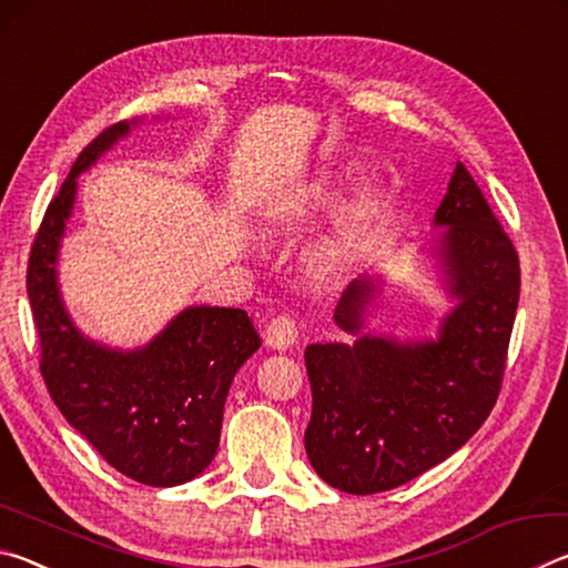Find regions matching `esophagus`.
I'll return each instance as SVG.
<instances>
[{
  "label": "esophagus",
  "instance_id": "obj_1",
  "mask_svg": "<svg viewBox=\"0 0 568 568\" xmlns=\"http://www.w3.org/2000/svg\"><path fill=\"white\" fill-rule=\"evenodd\" d=\"M297 338V323L293 315H275V318L265 325V343L271 345V348L277 351H285L291 348Z\"/></svg>",
  "mask_w": 568,
  "mask_h": 568
}]
</instances>
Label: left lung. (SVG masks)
Listing matches in <instances>:
<instances>
[{
	"label": "left lung",
	"instance_id": "1",
	"mask_svg": "<svg viewBox=\"0 0 568 568\" xmlns=\"http://www.w3.org/2000/svg\"><path fill=\"white\" fill-rule=\"evenodd\" d=\"M434 225L444 227L434 255L456 301L434 341L361 333L381 295V277L363 275L333 315L355 343L305 348L313 390L305 450L338 491L368 496L408 484L456 454L496 406L521 287L516 247L460 162Z\"/></svg>",
	"mask_w": 568,
	"mask_h": 568
}]
</instances>
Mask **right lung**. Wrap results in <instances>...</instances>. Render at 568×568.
Wrapping results in <instances>:
<instances>
[{"label":"right lung","instance_id":"1","mask_svg":"<svg viewBox=\"0 0 568 568\" xmlns=\"http://www.w3.org/2000/svg\"><path fill=\"white\" fill-rule=\"evenodd\" d=\"M98 134L47 207L27 265L40 371L57 408L98 454L138 484L180 486L215 458L225 398L261 335L240 307L192 305L132 351L108 348L77 328L57 283V257L72 215L77 178L130 132Z\"/></svg>","mask_w":568,"mask_h":568}]
</instances>
